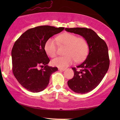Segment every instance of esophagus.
I'll list each match as a JSON object with an SVG mask.
<instances>
[{
    "instance_id": "34e87169",
    "label": "esophagus",
    "mask_w": 120,
    "mask_h": 120,
    "mask_svg": "<svg viewBox=\"0 0 120 120\" xmlns=\"http://www.w3.org/2000/svg\"><path fill=\"white\" fill-rule=\"evenodd\" d=\"M58 70H60V71H64V70H65V68H58Z\"/></svg>"
}]
</instances>
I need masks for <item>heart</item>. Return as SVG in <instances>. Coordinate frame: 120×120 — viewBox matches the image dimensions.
I'll return each instance as SVG.
<instances>
[{
	"instance_id": "1",
	"label": "heart",
	"mask_w": 120,
	"mask_h": 120,
	"mask_svg": "<svg viewBox=\"0 0 120 120\" xmlns=\"http://www.w3.org/2000/svg\"><path fill=\"white\" fill-rule=\"evenodd\" d=\"M57 40L61 46L66 47L65 56L58 57L52 60L54 66L65 68L71 65L74 61L76 63L82 62L87 56L89 46L87 41L82 37H78L75 34L64 33L59 35ZM44 49L47 55L55 57L57 52V44L56 41L50 38L46 41Z\"/></svg>"
}]
</instances>
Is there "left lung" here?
<instances>
[{
	"mask_svg": "<svg viewBox=\"0 0 120 120\" xmlns=\"http://www.w3.org/2000/svg\"><path fill=\"white\" fill-rule=\"evenodd\" d=\"M65 30L79 34L86 39L89 46V53L86 60L72 69L74 76L68 81V85L75 92L83 94L94 89L105 75L110 60L106 42L91 29L70 28Z\"/></svg>",
	"mask_w": 120,
	"mask_h": 120,
	"instance_id": "left-lung-1",
	"label": "left lung"
}]
</instances>
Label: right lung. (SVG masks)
<instances>
[{
	"instance_id": "right-lung-1",
	"label": "right lung",
	"mask_w": 120,
	"mask_h": 120,
	"mask_svg": "<svg viewBox=\"0 0 120 120\" xmlns=\"http://www.w3.org/2000/svg\"><path fill=\"white\" fill-rule=\"evenodd\" d=\"M64 28L41 26L29 29L15 42L11 51L12 72L19 82L32 92L43 91L49 85L51 75L58 70L49 67L50 59L44 49L49 38ZM39 67H44L41 69Z\"/></svg>"
}]
</instances>
